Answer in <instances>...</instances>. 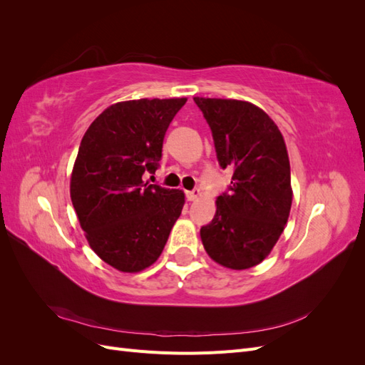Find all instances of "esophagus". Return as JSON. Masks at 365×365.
I'll list each match as a JSON object with an SVG mask.
<instances>
[{
  "label": "esophagus",
  "instance_id": "1",
  "mask_svg": "<svg viewBox=\"0 0 365 365\" xmlns=\"http://www.w3.org/2000/svg\"><path fill=\"white\" fill-rule=\"evenodd\" d=\"M185 196H187V200H189V201H195L201 196V190L195 189V190H190V192H185Z\"/></svg>",
  "mask_w": 365,
  "mask_h": 365
}]
</instances>
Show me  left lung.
<instances>
[{"label":"left lung","mask_w":365,"mask_h":365,"mask_svg":"<svg viewBox=\"0 0 365 365\" xmlns=\"http://www.w3.org/2000/svg\"><path fill=\"white\" fill-rule=\"evenodd\" d=\"M212 129L216 155L233 170L230 192L201 228L202 245L220 267L248 269L269 256L292 205L291 165L280 129L262 108L235 98L193 97Z\"/></svg>","instance_id":"obj_1"}]
</instances>
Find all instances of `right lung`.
I'll use <instances>...</instances> for the list:
<instances>
[{
  "instance_id": "right-lung-1",
  "label": "right lung",
  "mask_w": 365,
  "mask_h": 365,
  "mask_svg": "<svg viewBox=\"0 0 365 365\" xmlns=\"http://www.w3.org/2000/svg\"><path fill=\"white\" fill-rule=\"evenodd\" d=\"M185 102L175 97L114 103L81 141L71 202L91 250L120 272H140L155 263L181 215L182 190L141 176L155 172L165 130Z\"/></svg>"
}]
</instances>
